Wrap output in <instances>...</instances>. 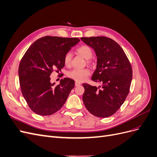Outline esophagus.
<instances>
[{
	"label": "esophagus",
	"instance_id": "obj_1",
	"mask_svg": "<svg viewBox=\"0 0 157 157\" xmlns=\"http://www.w3.org/2000/svg\"><path fill=\"white\" fill-rule=\"evenodd\" d=\"M80 84H80V82H77V81H76V82H75V86H80Z\"/></svg>",
	"mask_w": 157,
	"mask_h": 157
}]
</instances>
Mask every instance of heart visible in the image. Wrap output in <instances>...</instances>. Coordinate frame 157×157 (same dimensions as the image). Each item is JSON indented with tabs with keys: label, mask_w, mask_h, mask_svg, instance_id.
I'll list each match as a JSON object with an SVG mask.
<instances>
[{
	"label": "heart",
	"mask_w": 157,
	"mask_h": 157,
	"mask_svg": "<svg viewBox=\"0 0 157 157\" xmlns=\"http://www.w3.org/2000/svg\"><path fill=\"white\" fill-rule=\"evenodd\" d=\"M76 52H77V54L86 59L87 65L92 66V67L96 65V61L92 58L93 56V50L91 47H90L88 45H81L76 49ZM63 62L66 66H70L71 63V54L70 52H67L65 54ZM89 75L90 71L88 69H74L69 71L67 73V76L69 78L79 82L84 81L88 77Z\"/></svg>",
	"instance_id": "heart-1"
}]
</instances>
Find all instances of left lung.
<instances>
[{
	"mask_svg": "<svg viewBox=\"0 0 157 157\" xmlns=\"http://www.w3.org/2000/svg\"><path fill=\"white\" fill-rule=\"evenodd\" d=\"M91 46L98 57L97 69L92 80L99 87L84 83L82 100L87 110L97 117L115 114L129 94L132 68L125 52L115 40L105 36L80 38Z\"/></svg>",
	"mask_w": 157,
	"mask_h": 157,
	"instance_id": "1",
	"label": "left lung"
}]
</instances>
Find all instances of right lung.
I'll return each instance as SVG.
<instances>
[{
  "mask_svg": "<svg viewBox=\"0 0 157 157\" xmlns=\"http://www.w3.org/2000/svg\"><path fill=\"white\" fill-rule=\"evenodd\" d=\"M78 42V38L45 36L33 42L23 55L18 69L21 91L28 106L37 115H51L67 100L74 80L64 78L54 86L50 76L54 71L59 73L65 65V54Z\"/></svg>",
  "mask_w": 157,
  "mask_h": 157,
  "instance_id": "add662e5",
  "label": "right lung"
}]
</instances>
